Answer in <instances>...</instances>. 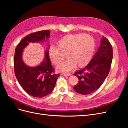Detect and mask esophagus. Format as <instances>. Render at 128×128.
I'll return each mask as SVG.
<instances>
[{"label": "esophagus", "instance_id": "34e87169", "mask_svg": "<svg viewBox=\"0 0 128 128\" xmlns=\"http://www.w3.org/2000/svg\"><path fill=\"white\" fill-rule=\"evenodd\" d=\"M71 75L70 73H68V74H64V76H69Z\"/></svg>", "mask_w": 128, "mask_h": 128}]
</instances>
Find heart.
I'll return each mask as SVG.
<instances>
[{"instance_id": "obj_1", "label": "heart", "mask_w": 128, "mask_h": 128, "mask_svg": "<svg viewBox=\"0 0 128 128\" xmlns=\"http://www.w3.org/2000/svg\"><path fill=\"white\" fill-rule=\"evenodd\" d=\"M59 47L51 44L48 48L51 61L57 64L61 60L60 50H66L67 59L60 62L56 66L59 72H68L79 67H84L91 60L94 54L95 42L94 38L88 34H68L58 42Z\"/></svg>"}]
</instances>
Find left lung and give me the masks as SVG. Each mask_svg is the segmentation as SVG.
<instances>
[{
	"instance_id": "left-lung-1",
	"label": "left lung",
	"mask_w": 128,
	"mask_h": 128,
	"mask_svg": "<svg viewBox=\"0 0 128 128\" xmlns=\"http://www.w3.org/2000/svg\"><path fill=\"white\" fill-rule=\"evenodd\" d=\"M112 59L113 48L109 40L102 36L100 45L89 64L74 74L79 80L74 90L83 95L97 90L109 74Z\"/></svg>"
}]
</instances>
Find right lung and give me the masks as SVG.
Here are the masks:
<instances>
[{
    "instance_id": "obj_1",
    "label": "right lung",
    "mask_w": 128,
    "mask_h": 128,
    "mask_svg": "<svg viewBox=\"0 0 128 128\" xmlns=\"http://www.w3.org/2000/svg\"><path fill=\"white\" fill-rule=\"evenodd\" d=\"M50 34L49 30L30 34L23 38L15 49L14 57L15 76L24 90L34 97L42 98L50 94L54 88L59 75L53 74L54 69L48 52L49 45L44 51V60L36 66L30 67L26 64L23 60L22 54L29 43L42 44L44 41H48Z\"/></svg>"
}]
</instances>
